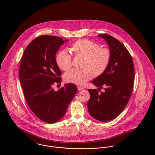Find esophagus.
I'll return each mask as SVG.
<instances>
[{
    "mask_svg": "<svg viewBox=\"0 0 155 155\" xmlns=\"http://www.w3.org/2000/svg\"><path fill=\"white\" fill-rule=\"evenodd\" d=\"M78 89H79V90H82V89H84V88L83 87H79V86H78Z\"/></svg>",
    "mask_w": 155,
    "mask_h": 155,
    "instance_id": "1",
    "label": "esophagus"
}]
</instances>
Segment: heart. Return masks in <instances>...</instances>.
<instances>
[{"instance_id": "obj_1", "label": "heart", "mask_w": 155, "mask_h": 155, "mask_svg": "<svg viewBox=\"0 0 155 155\" xmlns=\"http://www.w3.org/2000/svg\"><path fill=\"white\" fill-rule=\"evenodd\" d=\"M70 51L75 57H82V70L72 69L64 74L67 82L84 86L91 78L102 74L110 63L111 52L106 47L86 39L75 41L71 45ZM55 63L62 70L66 71L71 66L72 58L66 50L60 51L55 55Z\"/></svg>"}]
</instances>
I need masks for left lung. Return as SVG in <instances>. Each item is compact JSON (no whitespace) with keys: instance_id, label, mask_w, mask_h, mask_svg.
I'll list each match as a JSON object with an SVG mask.
<instances>
[{"instance_id":"obj_1","label":"left lung","mask_w":155,"mask_h":155,"mask_svg":"<svg viewBox=\"0 0 155 155\" xmlns=\"http://www.w3.org/2000/svg\"><path fill=\"white\" fill-rule=\"evenodd\" d=\"M98 36L108 44L110 61L106 71L92 81L98 90L88 89V109L94 119L107 122L117 117L127 106L133 92L135 70L132 57L124 45L107 34ZM101 88L104 93L98 92Z\"/></svg>"}]
</instances>
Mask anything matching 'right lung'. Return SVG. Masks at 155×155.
<instances>
[{
    "label": "right lung",
    "mask_w": 155,
    "mask_h": 155,
    "mask_svg": "<svg viewBox=\"0 0 155 155\" xmlns=\"http://www.w3.org/2000/svg\"><path fill=\"white\" fill-rule=\"evenodd\" d=\"M67 41L57 36H38L27 46L21 60L19 77L25 100L33 113L46 123L57 122L65 115L78 91L71 83L57 91L52 88L61 81L55 55Z\"/></svg>",
    "instance_id": "1"
}]
</instances>
